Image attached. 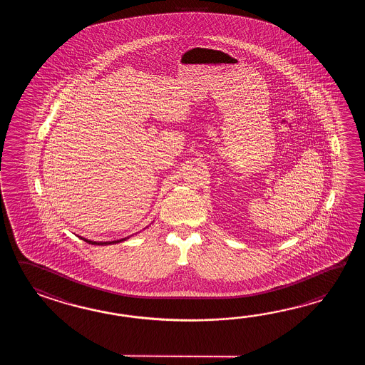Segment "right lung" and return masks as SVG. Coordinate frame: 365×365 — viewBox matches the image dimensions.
Returning a JSON list of instances; mask_svg holds the SVG:
<instances>
[{"label":"right lung","instance_id":"1","mask_svg":"<svg viewBox=\"0 0 365 365\" xmlns=\"http://www.w3.org/2000/svg\"><path fill=\"white\" fill-rule=\"evenodd\" d=\"M82 240H85L86 242H88V244H93V245H109V244H116V242H121V241L126 240V237L125 239H121V240L116 241H91L87 240V239H83V237H81Z\"/></svg>","mask_w":365,"mask_h":365}]
</instances>
